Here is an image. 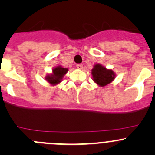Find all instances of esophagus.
<instances>
[{"label":"esophagus","mask_w":155,"mask_h":155,"mask_svg":"<svg viewBox=\"0 0 155 155\" xmlns=\"http://www.w3.org/2000/svg\"><path fill=\"white\" fill-rule=\"evenodd\" d=\"M82 68H83L82 64H77V65H76V68L79 69V70H81V69H82Z\"/></svg>","instance_id":"esophagus-1"}]
</instances>
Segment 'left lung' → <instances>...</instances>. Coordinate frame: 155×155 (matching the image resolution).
<instances>
[{
  "mask_svg": "<svg viewBox=\"0 0 155 155\" xmlns=\"http://www.w3.org/2000/svg\"><path fill=\"white\" fill-rule=\"evenodd\" d=\"M91 75L94 82L100 87L109 85L115 78V72L110 69H107L101 64H97L91 70Z\"/></svg>",
  "mask_w": 155,
  "mask_h": 155,
  "instance_id": "obj_1",
  "label": "left lung"
}]
</instances>
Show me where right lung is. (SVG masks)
I'll return each mask as SVG.
<instances>
[{
    "label": "right lung",
    "instance_id": "obj_1",
    "mask_svg": "<svg viewBox=\"0 0 155 155\" xmlns=\"http://www.w3.org/2000/svg\"><path fill=\"white\" fill-rule=\"evenodd\" d=\"M68 72V68H62L61 66H57L52 69V73L48 74L45 79L51 85H56L62 82L64 76Z\"/></svg>",
    "mask_w": 155,
    "mask_h": 155
}]
</instances>
